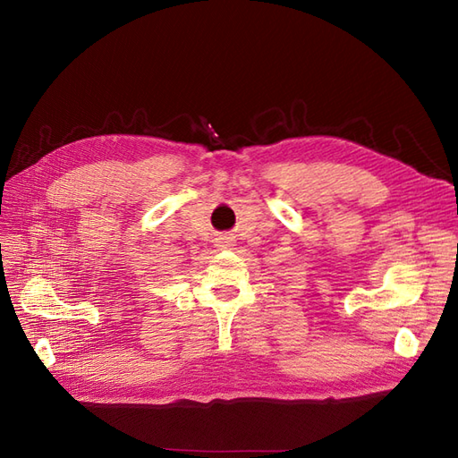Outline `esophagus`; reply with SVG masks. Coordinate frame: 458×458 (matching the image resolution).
I'll use <instances>...</instances> for the list:
<instances>
[{
  "instance_id": "34e87169",
  "label": "esophagus",
  "mask_w": 458,
  "mask_h": 458,
  "mask_svg": "<svg viewBox=\"0 0 458 458\" xmlns=\"http://www.w3.org/2000/svg\"><path fill=\"white\" fill-rule=\"evenodd\" d=\"M219 246H224V248L233 246V239H231V237H221V239H219Z\"/></svg>"
}]
</instances>
